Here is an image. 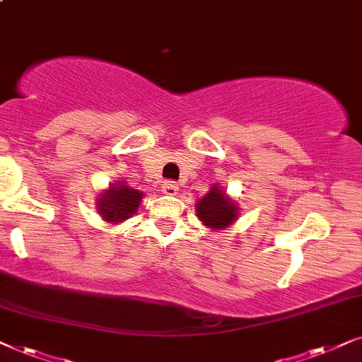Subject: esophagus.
<instances>
[{"instance_id":"34e87169","label":"esophagus","mask_w":362,"mask_h":362,"mask_svg":"<svg viewBox=\"0 0 362 362\" xmlns=\"http://www.w3.org/2000/svg\"><path fill=\"white\" fill-rule=\"evenodd\" d=\"M162 190H163V194H167V195H175L178 190V184L173 180H165L162 184Z\"/></svg>"}]
</instances>
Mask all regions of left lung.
<instances>
[{
    "label": "left lung",
    "mask_w": 362,
    "mask_h": 362,
    "mask_svg": "<svg viewBox=\"0 0 362 362\" xmlns=\"http://www.w3.org/2000/svg\"><path fill=\"white\" fill-rule=\"evenodd\" d=\"M197 216L210 228L221 230L237 218V206L218 187L214 185L204 199L197 202Z\"/></svg>",
    "instance_id": "left-lung-1"
}]
</instances>
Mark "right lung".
<instances>
[{
    "label": "right lung",
    "mask_w": 362,
    "mask_h": 362,
    "mask_svg": "<svg viewBox=\"0 0 362 362\" xmlns=\"http://www.w3.org/2000/svg\"><path fill=\"white\" fill-rule=\"evenodd\" d=\"M142 200V192L127 185H112L99 199V214L107 221H122L134 215Z\"/></svg>",
    "instance_id": "obj_1"
}]
</instances>
